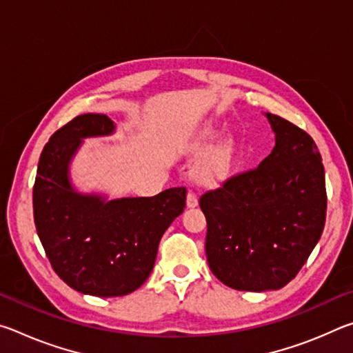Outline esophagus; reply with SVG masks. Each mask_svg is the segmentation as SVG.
Here are the masks:
<instances>
[{
	"label": "esophagus",
	"mask_w": 353,
	"mask_h": 353,
	"mask_svg": "<svg viewBox=\"0 0 353 353\" xmlns=\"http://www.w3.org/2000/svg\"><path fill=\"white\" fill-rule=\"evenodd\" d=\"M187 207L188 208L198 207V196H196L194 193H191V191L187 194Z\"/></svg>",
	"instance_id": "obj_1"
}]
</instances>
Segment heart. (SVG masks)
Returning <instances> with one entry per match:
<instances>
[{
    "instance_id": "heart-1",
    "label": "heart",
    "mask_w": 353,
    "mask_h": 353,
    "mask_svg": "<svg viewBox=\"0 0 353 353\" xmlns=\"http://www.w3.org/2000/svg\"><path fill=\"white\" fill-rule=\"evenodd\" d=\"M218 140V134L214 130H207V132L202 134L198 141L193 145V151L198 155L207 154L213 148L214 141ZM235 160V149L230 143H224V145L218 146L214 149L210 159L207 160V163L201 168V177L204 179L205 182H221L229 176L232 171V166H234Z\"/></svg>"
}]
</instances>
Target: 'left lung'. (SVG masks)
Wrapping results in <instances>:
<instances>
[{
  "label": "left lung",
  "instance_id": "obj_1",
  "mask_svg": "<svg viewBox=\"0 0 353 353\" xmlns=\"http://www.w3.org/2000/svg\"><path fill=\"white\" fill-rule=\"evenodd\" d=\"M276 146L259 165L202 194L205 254L214 277L238 291L280 290L305 265L325 224L321 154L307 132L265 113Z\"/></svg>",
  "mask_w": 353,
  "mask_h": 353
}]
</instances>
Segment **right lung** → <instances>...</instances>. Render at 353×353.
Here are the masks:
<instances>
[{"label": "right lung", "instance_id": "add662e5", "mask_svg": "<svg viewBox=\"0 0 353 353\" xmlns=\"http://www.w3.org/2000/svg\"><path fill=\"white\" fill-rule=\"evenodd\" d=\"M115 130L103 113L71 119L41 151L32 193L35 227L52 270L73 290L98 297L126 296L146 282L160 238L187 198L185 188L119 199L77 190L70 165L83 139Z\"/></svg>", "mask_w": 353, "mask_h": 353}]
</instances>
